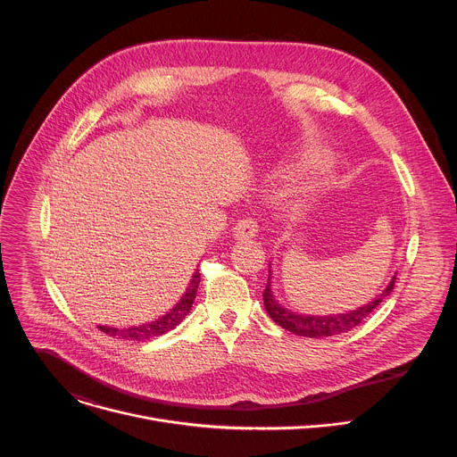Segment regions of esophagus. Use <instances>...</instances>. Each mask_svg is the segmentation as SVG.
I'll use <instances>...</instances> for the list:
<instances>
[{"mask_svg": "<svg viewBox=\"0 0 457 457\" xmlns=\"http://www.w3.org/2000/svg\"><path fill=\"white\" fill-rule=\"evenodd\" d=\"M256 222L251 219H242L237 222V226L233 228V237L237 240H251L256 235Z\"/></svg>", "mask_w": 457, "mask_h": 457, "instance_id": "obj_1", "label": "esophagus"}]
</instances>
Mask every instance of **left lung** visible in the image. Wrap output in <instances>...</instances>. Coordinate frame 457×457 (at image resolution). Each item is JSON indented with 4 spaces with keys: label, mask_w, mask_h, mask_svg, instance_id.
I'll list each match as a JSON object with an SVG mask.
<instances>
[{
    "label": "left lung",
    "mask_w": 457,
    "mask_h": 457,
    "mask_svg": "<svg viewBox=\"0 0 457 457\" xmlns=\"http://www.w3.org/2000/svg\"><path fill=\"white\" fill-rule=\"evenodd\" d=\"M271 275L273 273H271V264H270V278H268V286L262 293L264 307H266L270 318H273V321L278 323L282 329H286L293 335H298V337H305V338H328V337L342 335V333L354 329L360 321H363L390 293H393L395 280H396V277L390 278L386 287L374 300H370L353 311L337 312V314H303V312L289 309L278 302V298L275 296L273 286H271Z\"/></svg>",
    "instance_id": "obj_1"
}]
</instances>
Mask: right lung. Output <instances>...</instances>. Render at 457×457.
<instances>
[{"label": "right lung", "mask_w": 457, "mask_h": 457, "mask_svg": "<svg viewBox=\"0 0 457 457\" xmlns=\"http://www.w3.org/2000/svg\"><path fill=\"white\" fill-rule=\"evenodd\" d=\"M199 284H201V273H199V270H195L193 277L187 282L184 295L166 314H162L152 321H146L143 325H132V328H110V325H97V329L110 337H119V338L129 340V342H145V340L166 335L168 331L175 329L191 311L195 296H197Z\"/></svg>", "instance_id": "right-lung-1"}]
</instances>
